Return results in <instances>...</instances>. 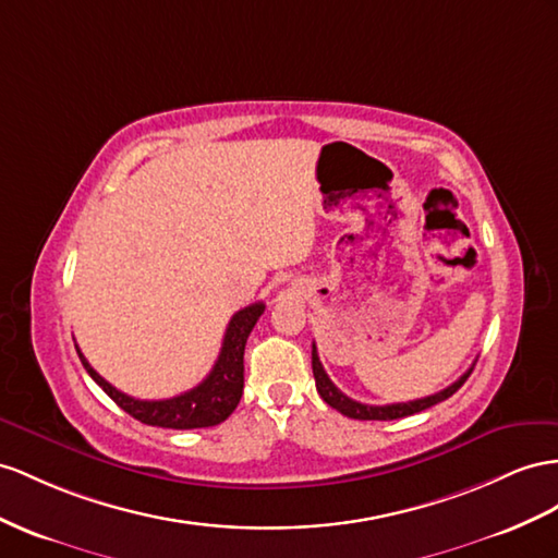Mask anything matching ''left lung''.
Instances as JSON below:
<instances>
[{
  "mask_svg": "<svg viewBox=\"0 0 558 558\" xmlns=\"http://www.w3.org/2000/svg\"><path fill=\"white\" fill-rule=\"evenodd\" d=\"M311 363H313V377H316V389H318L320 398H323V401H325L327 405L339 410L341 415H347V417H351V420H379V422L401 420V417H408V415H415V412H422V410L432 408V405H436V403H440V401H446V398H450L457 389L462 387V384L466 381V377L471 375V369H474V367H469L460 379L450 384V387H446V389L434 393V396L417 398V401L391 403V405H365V403L353 401V398H349L347 393H341V391L335 387V384H332V379L327 377V373L323 369V363H320V359H318L316 341H313Z\"/></svg>",
  "mask_w": 558,
  "mask_h": 558,
  "instance_id": "1",
  "label": "left lung"
}]
</instances>
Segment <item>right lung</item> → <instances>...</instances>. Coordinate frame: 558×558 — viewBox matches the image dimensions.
Listing matches in <instances>:
<instances>
[{
    "label": "right lung",
    "instance_id": "right-lung-1",
    "mask_svg": "<svg viewBox=\"0 0 558 558\" xmlns=\"http://www.w3.org/2000/svg\"><path fill=\"white\" fill-rule=\"evenodd\" d=\"M264 308V302L240 308L226 327L219 359L214 363L211 373L191 391L165 398V401H138V398L118 391L96 373L77 344L75 349L89 377L134 420L162 428L214 426L221 424L240 403L242 387H245V363H242V359H245V344L252 327L262 318Z\"/></svg>",
    "mask_w": 558,
    "mask_h": 558
}]
</instances>
